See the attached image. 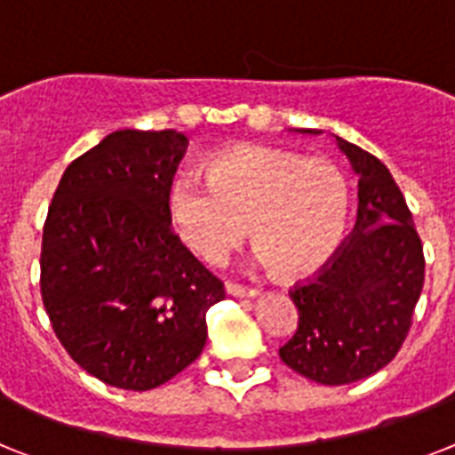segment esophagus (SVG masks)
<instances>
[{
  "label": "esophagus",
  "mask_w": 455,
  "mask_h": 455,
  "mask_svg": "<svg viewBox=\"0 0 455 455\" xmlns=\"http://www.w3.org/2000/svg\"><path fill=\"white\" fill-rule=\"evenodd\" d=\"M227 293L228 296H235V299H254L257 296V289L254 286L235 284V282H227Z\"/></svg>",
  "instance_id": "1"
}]
</instances>
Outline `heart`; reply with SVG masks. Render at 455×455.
<instances>
[{
	"label": "heart",
	"instance_id": "1",
	"mask_svg": "<svg viewBox=\"0 0 455 455\" xmlns=\"http://www.w3.org/2000/svg\"><path fill=\"white\" fill-rule=\"evenodd\" d=\"M349 210V180L335 162L250 145L210 159L205 185L178 178L169 192L175 234L201 261H224L250 227L263 261L284 277H305L333 257Z\"/></svg>",
	"mask_w": 455,
	"mask_h": 455
}]
</instances>
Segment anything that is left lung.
<instances>
[{
  "instance_id": "left-lung-1",
  "label": "left lung",
  "mask_w": 455,
  "mask_h": 455,
  "mask_svg": "<svg viewBox=\"0 0 455 455\" xmlns=\"http://www.w3.org/2000/svg\"><path fill=\"white\" fill-rule=\"evenodd\" d=\"M335 140L358 173L356 224L315 277L289 291L299 328L280 347L289 368L326 387L391 363L410 333L426 273L421 238L393 175L375 155Z\"/></svg>"
}]
</instances>
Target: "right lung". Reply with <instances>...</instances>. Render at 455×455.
Returning a JSON list of instances; mask_svg holds the SVG:
<instances>
[{
  "label": "right lung",
  "instance_id": "1",
  "mask_svg": "<svg viewBox=\"0 0 455 455\" xmlns=\"http://www.w3.org/2000/svg\"><path fill=\"white\" fill-rule=\"evenodd\" d=\"M187 136L108 133L68 164L41 243V299L68 356L108 387L150 391L205 347L224 284L171 228Z\"/></svg>",
  "mask_w": 455,
  "mask_h": 455
}]
</instances>
